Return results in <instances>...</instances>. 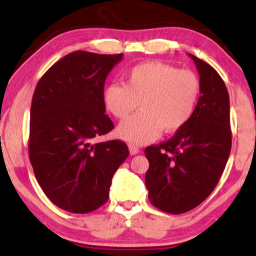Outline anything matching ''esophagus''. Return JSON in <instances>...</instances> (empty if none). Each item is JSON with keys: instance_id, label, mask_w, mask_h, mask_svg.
<instances>
[{"instance_id": "esophagus-1", "label": "esophagus", "mask_w": 256, "mask_h": 256, "mask_svg": "<svg viewBox=\"0 0 256 256\" xmlns=\"http://www.w3.org/2000/svg\"><path fill=\"white\" fill-rule=\"evenodd\" d=\"M128 150H130L131 155H136V154H138V152H140V149H138V146H132V144L128 146Z\"/></svg>"}]
</instances>
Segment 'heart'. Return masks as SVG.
Returning a JSON list of instances; mask_svg holds the SVG:
<instances>
[{
	"mask_svg": "<svg viewBox=\"0 0 256 256\" xmlns=\"http://www.w3.org/2000/svg\"><path fill=\"white\" fill-rule=\"evenodd\" d=\"M200 95L195 73L171 64L144 62L125 74L124 84H110L102 101L113 116L125 119L140 106V112L126 119L116 134L132 144H146L166 134L180 130L192 116Z\"/></svg>",
	"mask_w": 256,
	"mask_h": 256,
	"instance_id": "obj_1",
	"label": "heart"
}]
</instances>
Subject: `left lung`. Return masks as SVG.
I'll return each instance as SVG.
<instances>
[{
	"mask_svg": "<svg viewBox=\"0 0 256 256\" xmlns=\"http://www.w3.org/2000/svg\"><path fill=\"white\" fill-rule=\"evenodd\" d=\"M200 74L192 116L173 137L146 148V185L152 204L171 214L189 212L218 184L231 152L230 98L210 64L189 54Z\"/></svg>",
	"mask_w": 256,
	"mask_h": 256,
	"instance_id": "8db88e82",
	"label": "left lung"
}]
</instances>
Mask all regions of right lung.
I'll return each instance as SVG.
<instances>
[{
	"instance_id": "1",
	"label": "right lung",
	"mask_w": 256,
	"mask_h": 256,
	"mask_svg": "<svg viewBox=\"0 0 256 256\" xmlns=\"http://www.w3.org/2000/svg\"><path fill=\"white\" fill-rule=\"evenodd\" d=\"M122 56L73 52L52 64L34 89L31 165L46 198L67 212L84 214L104 206L114 173L128 156L119 140L92 143L114 128L102 92Z\"/></svg>"
}]
</instances>
